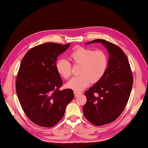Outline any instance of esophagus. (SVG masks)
Segmentation results:
<instances>
[{
  "label": "esophagus",
  "mask_w": 148,
  "mask_h": 148,
  "mask_svg": "<svg viewBox=\"0 0 148 148\" xmlns=\"http://www.w3.org/2000/svg\"><path fill=\"white\" fill-rule=\"evenodd\" d=\"M82 93H80V92H77V91H74V95H75V97H77L78 95H81Z\"/></svg>",
  "instance_id": "obj_1"
}]
</instances>
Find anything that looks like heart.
Listing matches in <instances>:
<instances>
[{
    "instance_id": "obj_1",
    "label": "heart",
    "mask_w": 148,
    "mask_h": 148,
    "mask_svg": "<svg viewBox=\"0 0 148 148\" xmlns=\"http://www.w3.org/2000/svg\"><path fill=\"white\" fill-rule=\"evenodd\" d=\"M70 58L74 65H80L78 77H73L66 84V87L79 92L89 86L91 82L96 83L104 77L108 66V57L101 50L78 47L71 52ZM57 70L62 77L68 79L71 75V65L65 59H60L56 64Z\"/></svg>"
}]
</instances>
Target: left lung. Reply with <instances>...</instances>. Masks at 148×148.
<instances>
[{
  "instance_id": "left-lung-1",
  "label": "left lung",
  "mask_w": 148,
  "mask_h": 148,
  "mask_svg": "<svg viewBox=\"0 0 148 148\" xmlns=\"http://www.w3.org/2000/svg\"><path fill=\"white\" fill-rule=\"evenodd\" d=\"M101 43L109 53L105 75L84 92L87 101L83 114L89 122L99 126L114 122L126 106L133 86L130 66L124 52L117 46L104 39L86 43Z\"/></svg>"
}]
</instances>
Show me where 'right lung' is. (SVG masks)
Listing matches in <instances>:
<instances>
[{"label": "right lung", "instance_id": "right-lung-1", "mask_svg": "<svg viewBox=\"0 0 148 148\" xmlns=\"http://www.w3.org/2000/svg\"><path fill=\"white\" fill-rule=\"evenodd\" d=\"M70 45L40 44L21 60L16 81L17 96L26 116L39 126L49 128L57 124L75 97L72 89L59 90L62 80L56 69L58 56Z\"/></svg>", "mask_w": 148, "mask_h": 148}]
</instances>
